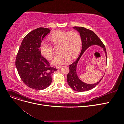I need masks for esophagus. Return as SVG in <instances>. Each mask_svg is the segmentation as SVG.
Masks as SVG:
<instances>
[{
	"label": "esophagus",
	"mask_w": 124,
	"mask_h": 124,
	"mask_svg": "<svg viewBox=\"0 0 124 124\" xmlns=\"http://www.w3.org/2000/svg\"><path fill=\"white\" fill-rule=\"evenodd\" d=\"M62 67V66H56V68L58 69H61Z\"/></svg>",
	"instance_id": "obj_1"
}]
</instances>
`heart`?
Instances as JSON below:
<instances>
[{
  "mask_svg": "<svg viewBox=\"0 0 124 124\" xmlns=\"http://www.w3.org/2000/svg\"><path fill=\"white\" fill-rule=\"evenodd\" d=\"M51 41L54 44H61V54L56 56L52 61L54 65H62L70 62L71 58H76L81 50L82 39L80 33L76 31H57L49 36ZM40 50L47 59L51 60L53 57V47L46 40L41 41Z\"/></svg>",
  "mask_w": 124,
  "mask_h": 124,
  "instance_id": "1",
  "label": "heart"
}]
</instances>
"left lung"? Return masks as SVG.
Listing matches in <instances>:
<instances>
[{
  "label": "left lung",
  "instance_id": "1",
  "mask_svg": "<svg viewBox=\"0 0 124 124\" xmlns=\"http://www.w3.org/2000/svg\"><path fill=\"white\" fill-rule=\"evenodd\" d=\"M73 28L77 30L80 33L82 39V48L80 55L78 56V57L73 63L69 65L70 70L69 72L67 74V80L70 87L74 91L79 92H85L89 91V90H91L96 87L99 83V82L102 80V78H101V80L98 82L93 84H87L82 82L78 78L77 73V67L78 61H79L82 55L84 53V52L87 49V48L93 46V45H97V46H100L103 48L105 54H106L107 60V55L106 49L104 45L99 38V37L91 30L83 27H77V26H75Z\"/></svg>",
  "mask_w": 124,
  "mask_h": 124
}]
</instances>
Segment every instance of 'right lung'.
<instances>
[{"label": "right lung", "mask_w": 124, "mask_h": 124, "mask_svg": "<svg viewBox=\"0 0 124 124\" xmlns=\"http://www.w3.org/2000/svg\"><path fill=\"white\" fill-rule=\"evenodd\" d=\"M49 28L40 27L29 32L22 41L16 57V66L18 74L29 87L42 90L50 85L52 74L57 69L41 54L40 45Z\"/></svg>", "instance_id": "1"}]
</instances>
